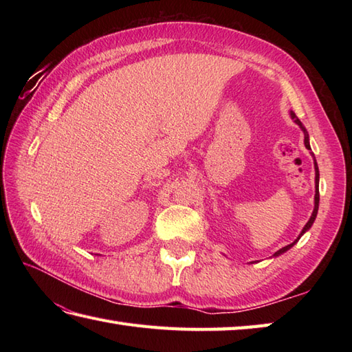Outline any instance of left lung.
I'll use <instances>...</instances> for the list:
<instances>
[{
	"label": "left lung",
	"instance_id": "left-lung-1",
	"mask_svg": "<svg viewBox=\"0 0 352 352\" xmlns=\"http://www.w3.org/2000/svg\"><path fill=\"white\" fill-rule=\"evenodd\" d=\"M290 118L294 119V121L300 125V129L302 130V133H304V145H305V148L309 149V151H311V148H310V139H309V133H307V130H305V126L302 125V122L300 121V119L296 118V115L294 113V111L290 110ZM311 155H313V153H310ZM313 162H315V188H316V190H315V208H313V213H311V216H310V219H309V222L305 223L304 226V228H302V231L300 233V236H298L294 242H292L290 245H286V246H283L281 250H278L276 251L272 257H278V256H281V254H284L286 251H289L292 246H294L298 241H300V239L304 236V233H307V231L311 228V226H313V222H315V219H316V214H318V208H319V168H318V163H316V159H315V155H313Z\"/></svg>",
	"mask_w": 352,
	"mask_h": 352
}]
</instances>
